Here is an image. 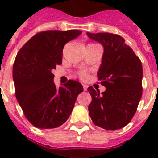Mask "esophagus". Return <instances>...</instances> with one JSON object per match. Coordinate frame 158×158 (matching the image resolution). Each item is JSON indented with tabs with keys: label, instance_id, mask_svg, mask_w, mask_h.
Returning a JSON list of instances; mask_svg holds the SVG:
<instances>
[{
	"label": "esophagus",
	"instance_id": "34e87169",
	"mask_svg": "<svg viewBox=\"0 0 158 158\" xmlns=\"http://www.w3.org/2000/svg\"><path fill=\"white\" fill-rule=\"evenodd\" d=\"M83 88H84V91H86L87 89H88V86H87L86 84H83Z\"/></svg>",
	"mask_w": 158,
	"mask_h": 158
}]
</instances>
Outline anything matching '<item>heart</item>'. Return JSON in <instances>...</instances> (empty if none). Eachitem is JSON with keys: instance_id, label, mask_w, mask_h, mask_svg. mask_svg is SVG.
Segmentation results:
<instances>
[{"instance_id": "b5f03b06", "label": "heart", "mask_w": 158, "mask_h": 158, "mask_svg": "<svg viewBox=\"0 0 158 158\" xmlns=\"http://www.w3.org/2000/svg\"><path fill=\"white\" fill-rule=\"evenodd\" d=\"M79 77L81 78V79H86L87 76H88V74H87V73L85 71H81V72H79Z\"/></svg>"}]
</instances>
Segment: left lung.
Instances as JSON below:
<instances>
[{
    "instance_id": "1",
    "label": "left lung",
    "mask_w": 158,
    "mask_h": 158,
    "mask_svg": "<svg viewBox=\"0 0 158 158\" xmlns=\"http://www.w3.org/2000/svg\"><path fill=\"white\" fill-rule=\"evenodd\" d=\"M87 35L103 46L98 77L106 87L102 94L93 87L88 88L92 96L89 115L95 125L106 130H119L132 120L142 97V63L120 35L109 33H87Z\"/></svg>"
}]
</instances>
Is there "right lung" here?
<instances>
[{"label": "right lung", "mask_w": 158, "mask_h": 158, "mask_svg": "<svg viewBox=\"0 0 158 158\" xmlns=\"http://www.w3.org/2000/svg\"><path fill=\"white\" fill-rule=\"evenodd\" d=\"M79 30H48L37 33L19 51L13 65L15 96L29 122L39 129H54L69 117L82 84L69 80L56 87L52 69L61 64L64 44Z\"/></svg>", "instance_id": "add662e5"}]
</instances>
